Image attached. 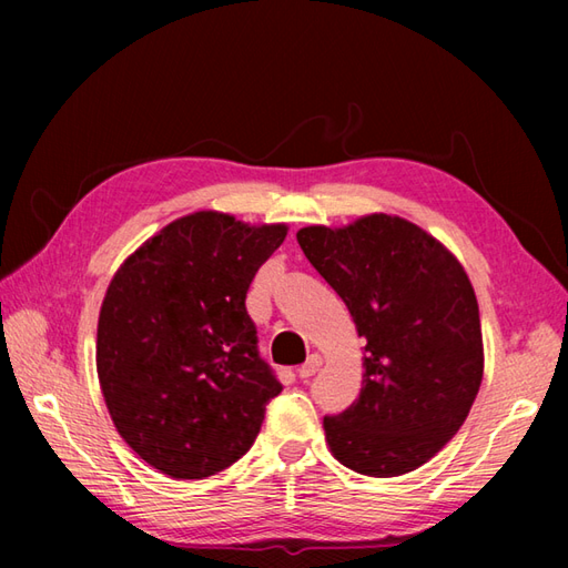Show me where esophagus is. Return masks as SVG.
<instances>
[{"mask_svg":"<svg viewBox=\"0 0 568 568\" xmlns=\"http://www.w3.org/2000/svg\"><path fill=\"white\" fill-rule=\"evenodd\" d=\"M320 366H322V358H320L317 354H312V356L305 361V364L297 368V376L303 378V381H307V378L315 376V373L320 371Z\"/></svg>","mask_w":568,"mask_h":568,"instance_id":"1","label":"esophagus"}]
</instances>
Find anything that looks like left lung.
Segmentation results:
<instances>
[{
  "mask_svg": "<svg viewBox=\"0 0 568 568\" xmlns=\"http://www.w3.org/2000/svg\"><path fill=\"white\" fill-rule=\"evenodd\" d=\"M297 244L366 339L358 400L324 417L332 454L364 476L415 470L464 425L484 378L468 275L437 239L390 214L305 226Z\"/></svg>",
  "mask_w": 568,
  "mask_h": 568,
  "instance_id": "left-lung-1",
  "label": "left lung"
}]
</instances>
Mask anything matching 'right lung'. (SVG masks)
I'll return each mask as SVG.
<instances>
[{
  "label": "right lung",
  "mask_w": 568,
  "mask_h": 568,
  "mask_svg": "<svg viewBox=\"0 0 568 568\" xmlns=\"http://www.w3.org/2000/svg\"><path fill=\"white\" fill-rule=\"evenodd\" d=\"M285 224L195 212L149 239L106 287L98 373L114 425L171 478H207L256 442L283 390L246 312L253 275Z\"/></svg>",
  "instance_id": "obj_1"
}]
</instances>
